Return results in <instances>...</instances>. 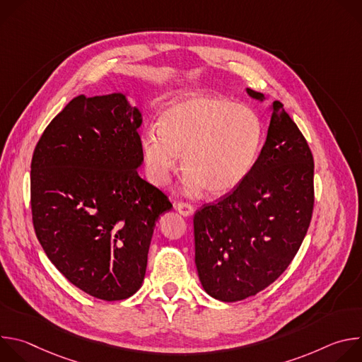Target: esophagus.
Returning a JSON list of instances; mask_svg holds the SVG:
<instances>
[{
    "label": "esophagus",
    "instance_id": "34e87169",
    "mask_svg": "<svg viewBox=\"0 0 362 362\" xmlns=\"http://www.w3.org/2000/svg\"><path fill=\"white\" fill-rule=\"evenodd\" d=\"M175 209L183 215V216H192L193 212H194V208L192 204L189 203H185V202H179V203H175Z\"/></svg>",
    "mask_w": 362,
    "mask_h": 362
}]
</instances>
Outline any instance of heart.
<instances>
[{
  "instance_id": "obj_1",
  "label": "heart",
  "mask_w": 362,
  "mask_h": 362,
  "mask_svg": "<svg viewBox=\"0 0 362 362\" xmlns=\"http://www.w3.org/2000/svg\"><path fill=\"white\" fill-rule=\"evenodd\" d=\"M262 137V122L249 106L221 95H189L163 110L158 130L143 133L141 151L153 185L165 186L182 156L186 192L204 189L219 197L249 175Z\"/></svg>"
}]
</instances>
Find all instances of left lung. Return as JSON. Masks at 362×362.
Returning <instances> with one entry per match:
<instances>
[{
	"instance_id": "1",
	"label": "left lung",
	"mask_w": 362,
	"mask_h": 362,
	"mask_svg": "<svg viewBox=\"0 0 362 362\" xmlns=\"http://www.w3.org/2000/svg\"><path fill=\"white\" fill-rule=\"evenodd\" d=\"M264 101L265 95L246 88ZM314 209V158L281 101L245 180L194 214V264L212 298L236 302L275 282L295 257Z\"/></svg>"
}]
</instances>
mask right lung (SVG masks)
<instances>
[{
  "mask_svg": "<svg viewBox=\"0 0 362 362\" xmlns=\"http://www.w3.org/2000/svg\"><path fill=\"white\" fill-rule=\"evenodd\" d=\"M140 126L123 93L78 95L47 126L31 160L33 225L45 255L103 300L139 291L153 229L172 209L137 173Z\"/></svg>",
  "mask_w": 362,
  "mask_h": 362,
  "instance_id": "obj_1",
  "label": "right lung"
}]
</instances>
